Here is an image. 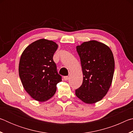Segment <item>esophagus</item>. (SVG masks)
Segmentation results:
<instances>
[{
  "label": "esophagus",
  "instance_id": "34e87169",
  "mask_svg": "<svg viewBox=\"0 0 133 133\" xmlns=\"http://www.w3.org/2000/svg\"><path fill=\"white\" fill-rule=\"evenodd\" d=\"M63 78H64V80L65 81L68 80V79H69V76H64Z\"/></svg>",
  "mask_w": 133,
  "mask_h": 133
}]
</instances>
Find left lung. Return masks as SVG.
Returning a JSON list of instances; mask_svg holds the SVG:
<instances>
[{"instance_id":"8db88e82","label":"left lung","mask_w":133,"mask_h":133,"mask_svg":"<svg viewBox=\"0 0 133 133\" xmlns=\"http://www.w3.org/2000/svg\"><path fill=\"white\" fill-rule=\"evenodd\" d=\"M76 50L83 80L76 95L85 103L94 104L102 100L111 85L115 65L113 54L107 45L96 40L83 42Z\"/></svg>"}]
</instances>
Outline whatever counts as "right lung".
Listing matches in <instances>:
<instances>
[{
    "instance_id": "add662e5",
    "label": "right lung",
    "mask_w": 133,
    "mask_h": 133,
    "mask_svg": "<svg viewBox=\"0 0 133 133\" xmlns=\"http://www.w3.org/2000/svg\"><path fill=\"white\" fill-rule=\"evenodd\" d=\"M57 48L53 41L41 39L29 44L21 55L19 77L26 91L38 102L52 97L62 81L53 59Z\"/></svg>"
}]
</instances>
